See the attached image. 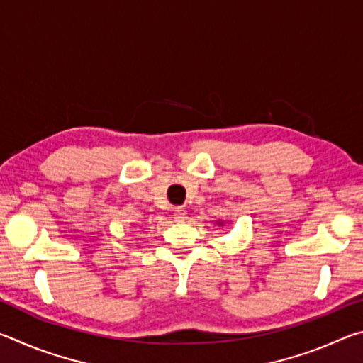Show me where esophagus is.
<instances>
[{"instance_id":"esophagus-1","label":"esophagus","mask_w":363,"mask_h":363,"mask_svg":"<svg viewBox=\"0 0 363 363\" xmlns=\"http://www.w3.org/2000/svg\"><path fill=\"white\" fill-rule=\"evenodd\" d=\"M173 216H174L176 220H186L187 219V211L184 210L182 206H177V208H174Z\"/></svg>"}]
</instances>
